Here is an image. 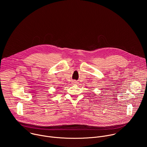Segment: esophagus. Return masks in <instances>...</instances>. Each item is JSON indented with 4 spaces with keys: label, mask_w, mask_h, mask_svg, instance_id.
Returning <instances> with one entry per match:
<instances>
[{
    "label": "esophagus",
    "mask_w": 147,
    "mask_h": 147,
    "mask_svg": "<svg viewBox=\"0 0 147 147\" xmlns=\"http://www.w3.org/2000/svg\"><path fill=\"white\" fill-rule=\"evenodd\" d=\"M73 83H74V84H75V83H77L76 81H73Z\"/></svg>",
    "instance_id": "34e87169"
}]
</instances>
